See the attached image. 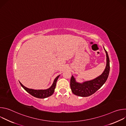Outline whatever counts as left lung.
Returning <instances> with one entry per match:
<instances>
[{"label": "left lung", "instance_id": "8db88e82", "mask_svg": "<svg viewBox=\"0 0 126 126\" xmlns=\"http://www.w3.org/2000/svg\"><path fill=\"white\" fill-rule=\"evenodd\" d=\"M106 54V66L103 73L95 79L83 82L76 81L72 75L70 80V87L72 93L80 97H88L95 93L106 82L110 72V60L108 53L104 48Z\"/></svg>", "mask_w": 126, "mask_h": 126}]
</instances>
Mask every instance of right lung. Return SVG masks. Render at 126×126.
<instances>
[{
	"label": "right lung",
	"mask_w": 126,
	"mask_h": 126,
	"mask_svg": "<svg viewBox=\"0 0 126 126\" xmlns=\"http://www.w3.org/2000/svg\"><path fill=\"white\" fill-rule=\"evenodd\" d=\"M59 76L60 75L58 76L55 79L52 86L46 90H34L32 89H29L28 88H26L24 86H23L20 82L19 83L21 86L23 88V89L27 91L28 93H29L30 95H31L32 96L36 98L44 99L51 96L54 93V92L55 88L56 85V82Z\"/></svg>",
	"instance_id": "obj_1"
}]
</instances>
